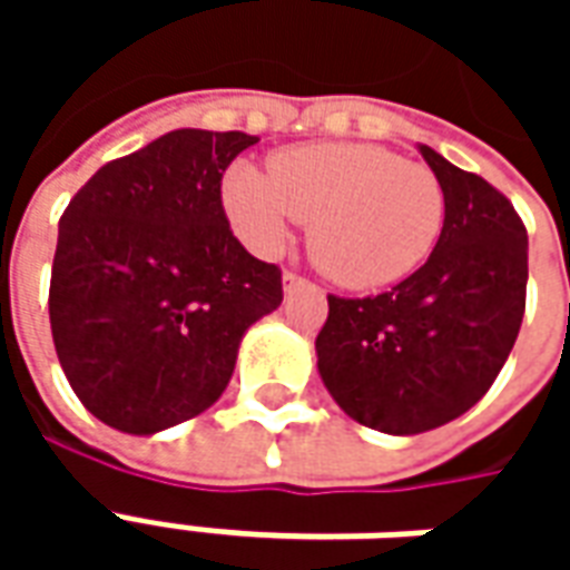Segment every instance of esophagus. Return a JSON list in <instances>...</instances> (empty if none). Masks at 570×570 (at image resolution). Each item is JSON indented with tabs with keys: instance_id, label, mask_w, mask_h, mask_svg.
<instances>
[{
	"instance_id": "esophagus-1",
	"label": "esophagus",
	"mask_w": 570,
	"mask_h": 570,
	"mask_svg": "<svg viewBox=\"0 0 570 570\" xmlns=\"http://www.w3.org/2000/svg\"><path fill=\"white\" fill-rule=\"evenodd\" d=\"M305 284V277H298L296 272H284V289L289 293V289H296V286Z\"/></svg>"
}]
</instances>
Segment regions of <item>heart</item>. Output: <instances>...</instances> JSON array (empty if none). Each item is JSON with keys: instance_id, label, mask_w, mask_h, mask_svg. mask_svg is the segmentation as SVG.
Instances as JSON below:
<instances>
[{"instance_id": "b5f03b06", "label": "heart", "mask_w": 570, "mask_h": 570, "mask_svg": "<svg viewBox=\"0 0 570 570\" xmlns=\"http://www.w3.org/2000/svg\"><path fill=\"white\" fill-rule=\"evenodd\" d=\"M237 235L277 253L293 225L308 223L314 265L347 289L396 284L428 259L445 219L436 174L370 142L293 146L268 174L235 164L223 186Z\"/></svg>"}]
</instances>
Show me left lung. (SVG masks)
Instances as JSON below:
<instances>
[{
    "instance_id": "left-lung-1",
    "label": "left lung",
    "mask_w": 570,
    "mask_h": 570,
    "mask_svg": "<svg viewBox=\"0 0 570 570\" xmlns=\"http://www.w3.org/2000/svg\"><path fill=\"white\" fill-rule=\"evenodd\" d=\"M445 219L419 272L370 298L330 296L317 372L345 415L391 436L461 419L485 396L525 314L528 235L513 204L419 142Z\"/></svg>"
}]
</instances>
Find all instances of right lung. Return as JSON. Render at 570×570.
<instances>
[{"mask_svg":"<svg viewBox=\"0 0 570 570\" xmlns=\"http://www.w3.org/2000/svg\"><path fill=\"white\" fill-rule=\"evenodd\" d=\"M259 137L179 128L104 164L60 216L51 335L94 419L151 436L210 409L281 298L277 265L232 235L223 174Z\"/></svg>","mask_w":570,"mask_h":570,"instance_id":"obj_1","label":"right lung"}]
</instances>
